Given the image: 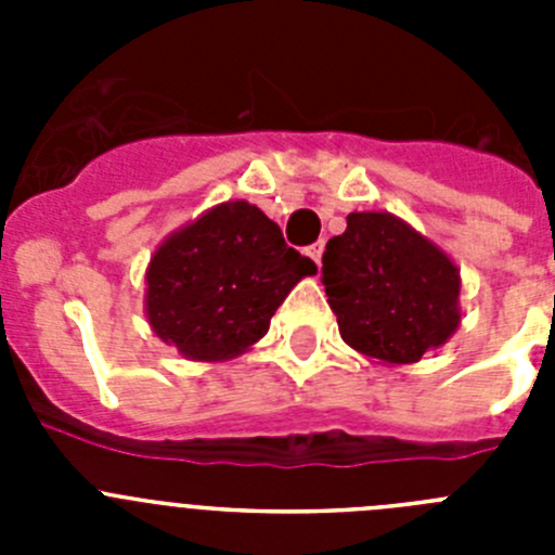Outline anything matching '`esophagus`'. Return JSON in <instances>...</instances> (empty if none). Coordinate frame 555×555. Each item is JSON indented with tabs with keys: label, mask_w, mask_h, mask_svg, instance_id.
<instances>
[{
	"label": "esophagus",
	"mask_w": 555,
	"mask_h": 555,
	"mask_svg": "<svg viewBox=\"0 0 555 555\" xmlns=\"http://www.w3.org/2000/svg\"><path fill=\"white\" fill-rule=\"evenodd\" d=\"M322 253H325V244H322V242H317V244H311V247H308V255H311L317 267L322 263Z\"/></svg>",
	"instance_id": "34e87169"
}]
</instances>
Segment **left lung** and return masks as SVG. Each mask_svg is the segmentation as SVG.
Segmentation results:
<instances>
[{
  "label": "left lung",
  "mask_w": 555,
  "mask_h": 555,
  "mask_svg": "<svg viewBox=\"0 0 555 555\" xmlns=\"http://www.w3.org/2000/svg\"><path fill=\"white\" fill-rule=\"evenodd\" d=\"M338 333L384 364H414L461 322V278L442 249L386 210L347 217L322 255Z\"/></svg>",
  "instance_id": "left-lung-1"
}]
</instances>
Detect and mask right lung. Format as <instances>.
Returning a JSON list of instances; mask_svg holds the SVG:
<instances>
[{
    "instance_id": "1",
    "label": "right lung",
    "mask_w": 555,
    "mask_h": 555,
    "mask_svg": "<svg viewBox=\"0 0 555 555\" xmlns=\"http://www.w3.org/2000/svg\"><path fill=\"white\" fill-rule=\"evenodd\" d=\"M317 263L283 242L261 208L205 210L155 249L144 311L155 336L191 361H228L267 336L269 320Z\"/></svg>"
}]
</instances>
